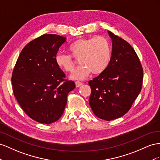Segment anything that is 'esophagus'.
<instances>
[{
	"mask_svg": "<svg viewBox=\"0 0 160 160\" xmlns=\"http://www.w3.org/2000/svg\"><path fill=\"white\" fill-rule=\"evenodd\" d=\"M76 87H79V86H80L81 85H82V82H79V81H76Z\"/></svg>",
	"mask_w": 160,
	"mask_h": 160,
	"instance_id": "34e87169",
	"label": "esophagus"
}]
</instances>
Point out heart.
<instances>
[{
    "instance_id": "heart-1",
    "label": "heart",
    "mask_w": 160,
    "mask_h": 160,
    "mask_svg": "<svg viewBox=\"0 0 160 160\" xmlns=\"http://www.w3.org/2000/svg\"><path fill=\"white\" fill-rule=\"evenodd\" d=\"M68 50L71 56L58 53L55 57V62L63 71L72 72L76 63L71 56L78 58L81 64L72 75L74 79H85L91 72L94 74H100L107 68L111 60L110 43L102 36L78 39L68 46Z\"/></svg>"
}]
</instances>
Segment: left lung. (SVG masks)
Wrapping results in <instances>:
<instances>
[{
	"instance_id": "8db88e82",
	"label": "left lung",
	"mask_w": 160,
	"mask_h": 160,
	"mask_svg": "<svg viewBox=\"0 0 160 160\" xmlns=\"http://www.w3.org/2000/svg\"><path fill=\"white\" fill-rule=\"evenodd\" d=\"M112 49L110 62L102 72L90 80V106L94 115L106 121L122 117L132 107L142 88L143 70L130 44L108 31Z\"/></svg>"
}]
</instances>
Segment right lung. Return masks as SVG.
Returning a JSON list of instances; mask_svg holds the SVG:
<instances>
[{"label":"right lung","instance_id":"obj_1","mask_svg":"<svg viewBox=\"0 0 160 160\" xmlns=\"http://www.w3.org/2000/svg\"><path fill=\"white\" fill-rule=\"evenodd\" d=\"M66 38L44 34L27 43L12 73L13 94L22 110L32 119L51 124L63 115L68 94L74 81L66 79L55 57Z\"/></svg>","mask_w":160,"mask_h":160}]
</instances>
